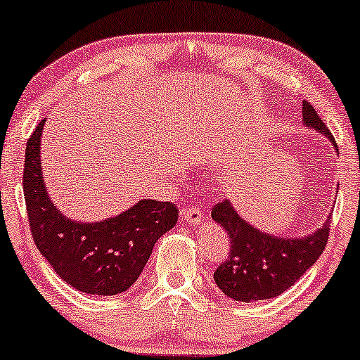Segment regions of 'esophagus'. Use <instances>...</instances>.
<instances>
[{
	"label": "esophagus",
	"mask_w": 360,
	"mask_h": 360,
	"mask_svg": "<svg viewBox=\"0 0 360 360\" xmlns=\"http://www.w3.org/2000/svg\"><path fill=\"white\" fill-rule=\"evenodd\" d=\"M180 216L184 221H187L188 225H192V226L199 225V223L202 221V212H200L199 207H194V206L184 207L180 212Z\"/></svg>",
	"instance_id": "34e87169"
}]
</instances>
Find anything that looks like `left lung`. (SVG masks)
Listing matches in <instances>:
<instances>
[{"mask_svg": "<svg viewBox=\"0 0 360 360\" xmlns=\"http://www.w3.org/2000/svg\"><path fill=\"white\" fill-rule=\"evenodd\" d=\"M302 122L309 129L326 135L338 153L333 135L305 101ZM211 218L226 230L231 240L230 256L216 269L214 281L226 297L238 302L273 299L292 287L323 254L331 225L330 212L323 226L307 237H276L245 221L228 199L212 207Z\"/></svg>", "mask_w": 360, "mask_h": 360, "instance_id": "left-lung-1", "label": "left lung"}]
</instances>
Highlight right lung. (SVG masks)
I'll return each mask as SVG.
<instances>
[{
	"instance_id": "1",
	"label": "right lung",
	"mask_w": 360,
	"mask_h": 360,
	"mask_svg": "<svg viewBox=\"0 0 360 360\" xmlns=\"http://www.w3.org/2000/svg\"><path fill=\"white\" fill-rule=\"evenodd\" d=\"M41 120L27 141L24 195L30 233L55 273L79 292L117 295L141 276L154 243L179 221L172 202L141 199L103 221H77L56 207L41 165Z\"/></svg>"
}]
</instances>
